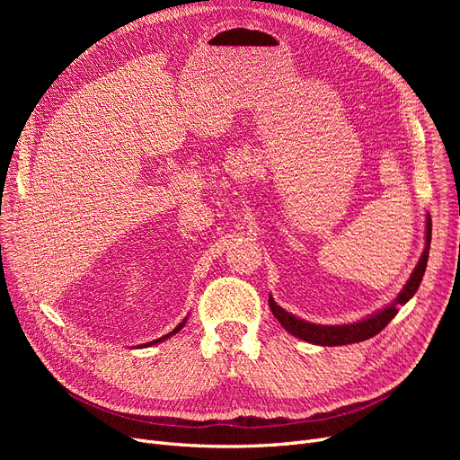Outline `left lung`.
Returning a JSON list of instances; mask_svg holds the SVG:
<instances>
[{
	"label": "left lung",
	"mask_w": 460,
	"mask_h": 460,
	"mask_svg": "<svg viewBox=\"0 0 460 460\" xmlns=\"http://www.w3.org/2000/svg\"><path fill=\"white\" fill-rule=\"evenodd\" d=\"M429 242H431V218L428 215V218H426V247H424V253H422L419 264H416L411 278H409V282L397 296L395 303H392L389 307H385L380 313L360 320V323L341 324V326H320V324H313V323H305V320L284 311L280 305H276L272 296L269 297L270 311L278 318V323H280L291 333V336H296V338L305 340L309 343H314V345L332 347V345H347V343L370 340L376 336V333L382 332L389 323H392V318L397 314V305H405L416 294V289H419V286L422 282L426 264H428Z\"/></svg>",
	"instance_id": "obj_1"
}]
</instances>
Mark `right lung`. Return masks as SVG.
Instances as JSON below:
<instances>
[{"label": "right lung", "mask_w": 460, "mask_h": 460, "mask_svg": "<svg viewBox=\"0 0 460 460\" xmlns=\"http://www.w3.org/2000/svg\"><path fill=\"white\" fill-rule=\"evenodd\" d=\"M186 320H188V318H184V320H182V323H180V324H178V326H176V328H174V330H172L171 333H166V336H163V338H159V340H153V341H149V343H146V345H153V343H159V341H164L166 338H171V336H172V333H176V332H180V330H182V328H184V324H186Z\"/></svg>", "instance_id": "obj_1"}]
</instances>
